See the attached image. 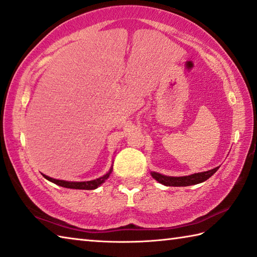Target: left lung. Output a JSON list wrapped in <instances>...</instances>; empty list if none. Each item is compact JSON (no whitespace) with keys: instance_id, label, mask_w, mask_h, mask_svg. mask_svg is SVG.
<instances>
[{"instance_id":"obj_1","label":"left lung","mask_w":257,"mask_h":257,"mask_svg":"<svg viewBox=\"0 0 257 257\" xmlns=\"http://www.w3.org/2000/svg\"><path fill=\"white\" fill-rule=\"evenodd\" d=\"M219 167H214V169L210 171L201 172V173H194L188 176H166L156 173V172H152L151 174L157 182L167 186H189L207 181L210 176H212L216 173Z\"/></svg>"}]
</instances>
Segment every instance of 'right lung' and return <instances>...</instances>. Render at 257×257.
I'll list each match as a JSON object with an SVG mask.
<instances>
[{"label":"right lung","instance_id":"add662e5","mask_svg":"<svg viewBox=\"0 0 257 257\" xmlns=\"http://www.w3.org/2000/svg\"><path fill=\"white\" fill-rule=\"evenodd\" d=\"M111 172H112V167H111L110 171L108 173L104 174L103 176L99 177L96 180H92V181H85V182H68V181H64V180H56L53 179V177H49L47 175H44L45 179H47L48 181L53 182V183L57 184L59 186H63V188H67V189H77V190H94L97 186H100L103 182L108 179L110 176Z\"/></svg>","mask_w":257,"mask_h":257}]
</instances>
